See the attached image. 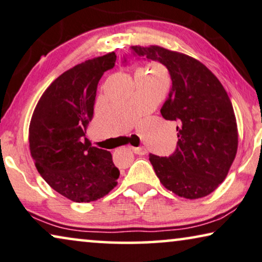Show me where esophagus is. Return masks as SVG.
Instances as JSON below:
<instances>
[{
    "label": "esophagus",
    "instance_id": "34e87169",
    "mask_svg": "<svg viewBox=\"0 0 262 262\" xmlns=\"http://www.w3.org/2000/svg\"><path fill=\"white\" fill-rule=\"evenodd\" d=\"M132 151H134L136 155H139V156H145L147 152L145 147H132Z\"/></svg>",
    "mask_w": 262,
    "mask_h": 262
}]
</instances>
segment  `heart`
I'll list each match as a JSON object with an SVG mask.
<instances>
[{
    "label": "heart",
    "mask_w": 262,
    "mask_h": 262,
    "mask_svg": "<svg viewBox=\"0 0 262 262\" xmlns=\"http://www.w3.org/2000/svg\"><path fill=\"white\" fill-rule=\"evenodd\" d=\"M154 71H156V72H157V68H156V69H154Z\"/></svg>",
    "instance_id": "b5f03b06"
}]
</instances>
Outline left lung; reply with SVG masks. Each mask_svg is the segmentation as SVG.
<instances>
[{"label": "left lung", "instance_id": "1", "mask_svg": "<svg viewBox=\"0 0 262 262\" xmlns=\"http://www.w3.org/2000/svg\"><path fill=\"white\" fill-rule=\"evenodd\" d=\"M131 50L164 64L172 79L160 114L178 123V143L170 157L148 156L157 177L179 196L208 195L226 178L238 150V126L226 90L203 63L182 52L158 46Z\"/></svg>", "mask_w": 262, "mask_h": 262}]
</instances>
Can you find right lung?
Here are the masks:
<instances>
[{
	"mask_svg": "<svg viewBox=\"0 0 262 262\" xmlns=\"http://www.w3.org/2000/svg\"><path fill=\"white\" fill-rule=\"evenodd\" d=\"M116 58L112 51L63 72L43 92L30 120L36 168L50 187L75 203L103 198L117 185L119 170L110 152L85 138L98 82Z\"/></svg>",
	"mask_w": 262,
	"mask_h": 262,
	"instance_id": "obj_1",
	"label": "right lung"
}]
</instances>
